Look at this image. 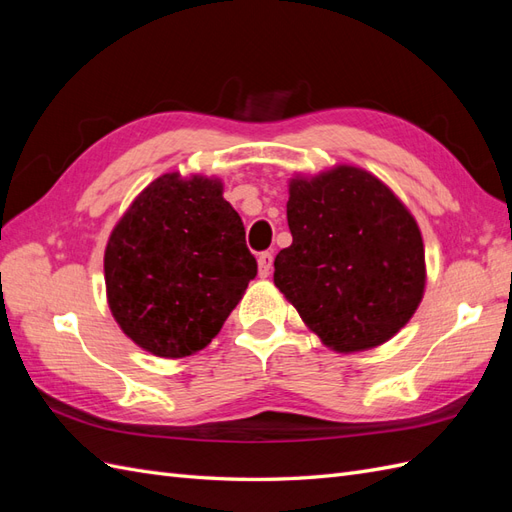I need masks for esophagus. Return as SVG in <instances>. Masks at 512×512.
I'll return each instance as SVG.
<instances>
[{"mask_svg":"<svg viewBox=\"0 0 512 512\" xmlns=\"http://www.w3.org/2000/svg\"><path fill=\"white\" fill-rule=\"evenodd\" d=\"M273 269V254L271 252H262L258 254V275L267 277Z\"/></svg>","mask_w":512,"mask_h":512,"instance_id":"1","label":"esophagus"}]
</instances>
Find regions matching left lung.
Returning <instances> with one entry per match:
<instances>
[{"instance_id": "8db88e82", "label": "left lung", "mask_w": 512, "mask_h": 512, "mask_svg": "<svg viewBox=\"0 0 512 512\" xmlns=\"http://www.w3.org/2000/svg\"><path fill=\"white\" fill-rule=\"evenodd\" d=\"M286 215L292 243L273 282L324 346L363 352L406 327L425 294V245L389 185L350 164L294 175Z\"/></svg>"}]
</instances>
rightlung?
I'll return each mask as SVG.
<instances>
[{"instance_id": "add662e5", "label": "right lung", "mask_w": 512, "mask_h": 512, "mask_svg": "<svg viewBox=\"0 0 512 512\" xmlns=\"http://www.w3.org/2000/svg\"><path fill=\"white\" fill-rule=\"evenodd\" d=\"M256 277L220 177L164 173L138 194L104 250L106 301L136 346L183 359L220 333Z\"/></svg>"}]
</instances>
